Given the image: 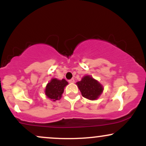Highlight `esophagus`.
<instances>
[{
  "instance_id": "34e87169",
  "label": "esophagus",
  "mask_w": 146,
  "mask_h": 146,
  "mask_svg": "<svg viewBox=\"0 0 146 146\" xmlns=\"http://www.w3.org/2000/svg\"><path fill=\"white\" fill-rule=\"evenodd\" d=\"M68 82L71 83V84L74 83V82H75V80H74V79H73V78H72V79H71V80H68Z\"/></svg>"
}]
</instances>
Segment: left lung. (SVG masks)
<instances>
[{
    "label": "left lung",
    "instance_id": "8db88e82",
    "mask_svg": "<svg viewBox=\"0 0 146 146\" xmlns=\"http://www.w3.org/2000/svg\"><path fill=\"white\" fill-rule=\"evenodd\" d=\"M77 84L84 98L90 100L98 99L103 91L102 85L90 75L84 77L81 81L77 82Z\"/></svg>",
    "mask_w": 146,
    "mask_h": 146
}]
</instances>
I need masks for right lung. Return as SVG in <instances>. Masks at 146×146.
<instances>
[{
  "instance_id": "1",
  "label": "right lung",
  "mask_w": 146,
  "mask_h": 146,
  "mask_svg": "<svg viewBox=\"0 0 146 146\" xmlns=\"http://www.w3.org/2000/svg\"><path fill=\"white\" fill-rule=\"evenodd\" d=\"M68 84V82L62 79L59 80L58 79H52L49 83L47 84L45 89V94L47 98L53 101L58 100L61 98L64 87Z\"/></svg>"
}]
</instances>
